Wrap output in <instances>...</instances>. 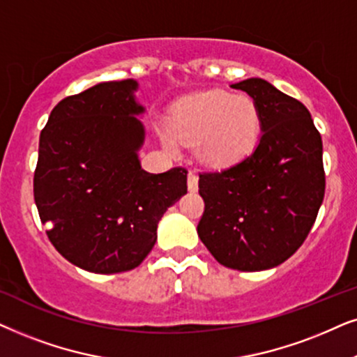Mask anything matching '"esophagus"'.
Masks as SVG:
<instances>
[{"label":"esophagus","instance_id":"1","mask_svg":"<svg viewBox=\"0 0 357 357\" xmlns=\"http://www.w3.org/2000/svg\"><path fill=\"white\" fill-rule=\"evenodd\" d=\"M197 188H199V178H197L196 173H192V171H191V173L188 174V189L191 192H196Z\"/></svg>","mask_w":357,"mask_h":357}]
</instances>
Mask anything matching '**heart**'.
<instances>
[{"mask_svg": "<svg viewBox=\"0 0 357 357\" xmlns=\"http://www.w3.org/2000/svg\"><path fill=\"white\" fill-rule=\"evenodd\" d=\"M259 109L246 94L231 96L225 91H204L183 99L168 122L176 142L194 144L197 160L207 166H228L248 155L258 142Z\"/></svg>", "mask_w": 357, "mask_h": 357, "instance_id": "b5f03b06", "label": "heart"}]
</instances>
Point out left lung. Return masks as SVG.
<instances>
[{"label":"left lung","mask_w":357,"mask_h":357,"mask_svg":"<svg viewBox=\"0 0 357 357\" xmlns=\"http://www.w3.org/2000/svg\"><path fill=\"white\" fill-rule=\"evenodd\" d=\"M231 88L255 99L263 134L238 163L199 173L197 235L227 268L264 271L291 258L315 223L325 196L321 135L301 101L264 79Z\"/></svg>","instance_id":"obj_1"}]
</instances>
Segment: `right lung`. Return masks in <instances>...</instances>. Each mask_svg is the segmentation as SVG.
Instances as JSON below:
<instances>
[{"instance_id":"right-lung-1","label":"right lung","mask_w":357,"mask_h":357,"mask_svg":"<svg viewBox=\"0 0 357 357\" xmlns=\"http://www.w3.org/2000/svg\"><path fill=\"white\" fill-rule=\"evenodd\" d=\"M137 82L99 83L52 109L40 132L34 201L47 236L71 264L96 274L146 258L166 208L188 192V171L142 169ZM51 227H49L48 225Z\"/></svg>"}]
</instances>
